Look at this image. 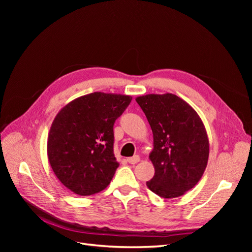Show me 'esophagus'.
<instances>
[{"instance_id":"obj_1","label":"esophagus","mask_w":252,"mask_h":252,"mask_svg":"<svg viewBox=\"0 0 252 252\" xmlns=\"http://www.w3.org/2000/svg\"><path fill=\"white\" fill-rule=\"evenodd\" d=\"M139 161H140V157L139 156H134L132 158H127V162L129 164H136Z\"/></svg>"}]
</instances>
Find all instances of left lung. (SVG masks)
<instances>
[{
  "label": "left lung",
  "mask_w": 252,
  "mask_h": 252,
  "mask_svg": "<svg viewBox=\"0 0 252 252\" xmlns=\"http://www.w3.org/2000/svg\"><path fill=\"white\" fill-rule=\"evenodd\" d=\"M154 133L149 158L155 175L147 187L164 199L193 188L207 167L209 141L203 121L187 102L172 94L135 98Z\"/></svg>",
  "instance_id": "obj_1"
}]
</instances>
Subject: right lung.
<instances>
[{
	"mask_svg": "<svg viewBox=\"0 0 252 252\" xmlns=\"http://www.w3.org/2000/svg\"><path fill=\"white\" fill-rule=\"evenodd\" d=\"M131 100L126 94H89L65 105L53 120L48 161L75 194L91 195L109 185L120 165L113 154V124Z\"/></svg>",
	"mask_w": 252,
	"mask_h": 252,
	"instance_id": "right-lung-1",
	"label": "right lung"
}]
</instances>
